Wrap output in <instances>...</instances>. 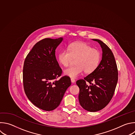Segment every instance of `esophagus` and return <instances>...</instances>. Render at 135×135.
Segmentation results:
<instances>
[{"instance_id": "esophagus-1", "label": "esophagus", "mask_w": 135, "mask_h": 135, "mask_svg": "<svg viewBox=\"0 0 135 135\" xmlns=\"http://www.w3.org/2000/svg\"><path fill=\"white\" fill-rule=\"evenodd\" d=\"M71 83H74L75 82V79H74V78H71Z\"/></svg>"}]
</instances>
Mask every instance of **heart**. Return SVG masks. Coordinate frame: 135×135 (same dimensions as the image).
Segmentation results:
<instances>
[{"instance_id": "heart-1", "label": "heart", "mask_w": 135, "mask_h": 135, "mask_svg": "<svg viewBox=\"0 0 135 135\" xmlns=\"http://www.w3.org/2000/svg\"><path fill=\"white\" fill-rule=\"evenodd\" d=\"M100 52L83 42H77L69 44L67 49L62 50L58 55L59 63L64 67L68 66L76 59V65L66 69L64 73L71 78H75L82 74L91 73L98 68L101 60Z\"/></svg>"}]
</instances>
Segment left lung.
I'll list each match as a JSON object with an SVG mask.
<instances>
[{"label": "left lung", "mask_w": 135, "mask_h": 135, "mask_svg": "<svg viewBox=\"0 0 135 135\" xmlns=\"http://www.w3.org/2000/svg\"><path fill=\"white\" fill-rule=\"evenodd\" d=\"M92 40L100 44L102 60L95 71L84 79L78 80L76 84L79 88L78 100L81 107L89 112H97L105 108L112 99L118 82V72L111 49L102 41ZM86 81L90 84L87 85Z\"/></svg>", "instance_id": "left-lung-1"}]
</instances>
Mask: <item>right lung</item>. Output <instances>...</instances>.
<instances>
[{
  "label": "right lung",
  "instance_id": "obj_1",
  "mask_svg": "<svg viewBox=\"0 0 135 135\" xmlns=\"http://www.w3.org/2000/svg\"><path fill=\"white\" fill-rule=\"evenodd\" d=\"M63 38H44L37 42L26 56L23 71V85L28 100L36 107L50 111L60 104L70 78L65 76L58 80L62 69L55 52Z\"/></svg>",
  "mask_w": 135,
  "mask_h": 135
}]
</instances>
